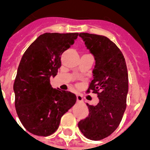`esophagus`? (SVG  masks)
<instances>
[{"instance_id": "esophagus-1", "label": "esophagus", "mask_w": 150, "mask_h": 150, "mask_svg": "<svg viewBox=\"0 0 150 150\" xmlns=\"http://www.w3.org/2000/svg\"><path fill=\"white\" fill-rule=\"evenodd\" d=\"M76 97H77V101H79V102H82L83 101V96L80 94L76 95Z\"/></svg>"}]
</instances>
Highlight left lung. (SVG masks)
<instances>
[{"label": "left lung", "mask_w": 150, "mask_h": 150, "mask_svg": "<svg viewBox=\"0 0 150 150\" xmlns=\"http://www.w3.org/2000/svg\"><path fill=\"white\" fill-rule=\"evenodd\" d=\"M79 37L96 60L86 92L97 95L99 103L87 104L89 114L78 126L87 138L99 141L111 135L122 120L129 89L127 66L120 50L107 37L88 33H80Z\"/></svg>", "instance_id": "8db88e82"}]
</instances>
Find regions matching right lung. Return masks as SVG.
I'll return each instance as SVG.
<instances>
[{
    "label": "right lung",
    "mask_w": 150,
    "mask_h": 150,
    "mask_svg": "<svg viewBox=\"0 0 150 150\" xmlns=\"http://www.w3.org/2000/svg\"><path fill=\"white\" fill-rule=\"evenodd\" d=\"M78 35L45 33L31 43L21 58L13 83L15 108L22 125L34 135L53 134L61 117L76 102L75 94L53 88L50 78L57 75L62 54Z\"/></svg>",
    "instance_id": "1"
}]
</instances>
